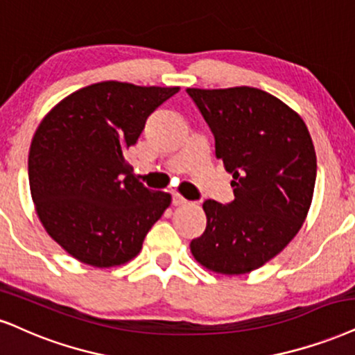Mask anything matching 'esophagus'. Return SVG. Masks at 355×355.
Masks as SVG:
<instances>
[{
    "mask_svg": "<svg viewBox=\"0 0 355 355\" xmlns=\"http://www.w3.org/2000/svg\"><path fill=\"white\" fill-rule=\"evenodd\" d=\"M187 204V200L179 194H173V205H184Z\"/></svg>",
    "mask_w": 355,
    "mask_h": 355,
    "instance_id": "1",
    "label": "esophagus"
}]
</instances>
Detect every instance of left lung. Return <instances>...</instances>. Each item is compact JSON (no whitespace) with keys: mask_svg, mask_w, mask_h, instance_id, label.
Segmentation results:
<instances>
[{"mask_svg":"<svg viewBox=\"0 0 355 355\" xmlns=\"http://www.w3.org/2000/svg\"><path fill=\"white\" fill-rule=\"evenodd\" d=\"M211 126L216 156L232 174L235 199H207V227L191 242L204 268L245 275L296 237L311 207L316 151L298 113L253 87L187 89Z\"/></svg>","mask_w":355,"mask_h":355,"instance_id":"1","label":"left lung"}]
</instances>
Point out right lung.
Returning <instances> with one entry per match:
<instances>
[{
    "label": "right lung",
    "instance_id": "1",
    "mask_svg": "<svg viewBox=\"0 0 355 355\" xmlns=\"http://www.w3.org/2000/svg\"><path fill=\"white\" fill-rule=\"evenodd\" d=\"M179 87L107 80L60 100L29 148V187L44 229L69 255L95 268L128 263L171 205L125 159L146 118Z\"/></svg>",
    "mask_w": 355,
    "mask_h": 355
}]
</instances>
